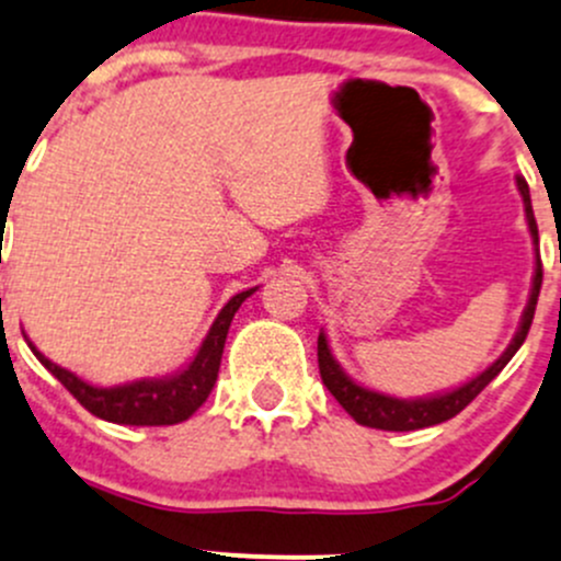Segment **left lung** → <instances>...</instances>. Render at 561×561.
Here are the masks:
<instances>
[{"label": "left lung", "instance_id": "left-lung-1", "mask_svg": "<svg viewBox=\"0 0 561 561\" xmlns=\"http://www.w3.org/2000/svg\"><path fill=\"white\" fill-rule=\"evenodd\" d=\"M518 191L524 196V209H526V224H529V234L531 242L537 248V220L535 213H531V198H529V185L526 180L518 176ZM540 286H542V264L540 256H537V267H535V278H531V291H529V302H526L524 316H520V324L515 337L510 341V346L504 348L502 357L496 363L488 365L482 374H477L474 379H469L467 385L456 387L450 392H439V396H428V398H392L385 396V392L368 390V387L357 385L354 379H348L346 370L337 365V359L332 357L330 343H327L324 332H319V374L321 381H324L327 390L335 396V401L357 420L359 425H368V428H379V431H417V428H428V425H439L445 420L456 417L458 412L469 407L499 374H502L504 365L513 359V354L518 352L520 343L526 341L529 335L531 319H535V308H537V297H540Z\"/></svg>", "mask_w": 561, "mask_h": 561}]
</instances>
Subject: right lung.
<instances>
[{
	"instance_id": "obj_1",
	"label": "right lung",
	"mask_w": 561,
	"mask_h": 561,
	"mask_svg": "<svg viewBox=\"0 0 561 561\" xmlns=\"http://www.w3.org/2000/svg\"><path fill=\"white\" fill-rule=\"evenodd\" d=\"M256 288L234 294L229 302L220 308L218 319L209 327L207 337L198 346L196 357L182 370L160 379H138L130 385L116 387H94L90 381L79 379L73 370L51 363L43 352H37L35 343H30L35 357L57 376L65 390L87 409L94 417L108 420L116 425H176L191 417L198 407L209 398L215 381H218L220 357H224L226 335L234 313Z\"/></svg>"
}]
</instances>
